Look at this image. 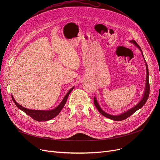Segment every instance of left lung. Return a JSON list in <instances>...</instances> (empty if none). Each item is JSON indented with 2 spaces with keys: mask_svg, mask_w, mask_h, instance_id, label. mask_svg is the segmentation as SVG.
<instances>
[{
  "mask_svg": "<svg viewBox=\"0 0 160 160\" xmlns=\"http://www.w3.org/2000/svg\"><path fill=\"white\" fill-rule=\"evenodd\" d=\"M130 42H131V43H132L133 44L135 45L138 48H139V49L141 50V52L142 53V56H143V54H142V52L141 49L140 48V47L138 45V44L136 43V41L135 40H131ZM144 58V56H143ZM145 59V58H144ZM145 62L146 63V61L145 60ZM146 69H147V78H146V86H145V91H144V93H143V97H142V99L140 100V102L137 104L134 107H133L132 108L130 109V110L126 111L125 112L120 114V115H110V114H108L107 113H106L105 112H104L101 108L100 107L97 100V98L96 97H94V104L96 106V108H97V110H98V112L101 113L103 116L107 117V118H109L110 119L112 120H113V121H122L124 119H127L128 117H129L130 115H132L133 113H135L137 110H138L139 109L141 108L142 106H143L145 105V104L146 103L147 100L148 98V96H149V93H150V86H149V74H148V66H147V64L146 63Z\"/></svg>",
  "mask_w": 160,
  "mask_h": 160,
  "instance_id": "left-lung-1",
  "label": "left lung"
}]
</instances>
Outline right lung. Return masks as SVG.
<instances>
[{"label":"right lung","mask_w":160,"mask_h":160,"mask_svg":"<svg viewBox=\"0 0 160 160\" xmlns=\"http://www.w3.org/2000/svg\"><path fill=\"white\" fill-rule=\"evenodd\" d=\"M74 87H72L69 91L68 93L66 94V95L64 97L63 99L62 100V101L61 102V103L59 104L56 108H55L54 109L52 110H30V109L24 108L22 106H21L20 104H19L18 102L15 101V100L14 99V98L13 97V96L12 95V98L13 101L14 102V103L15 104V105L18 106V108H19L21 110H22V112H24L25 113L27 114L28 115L30 116L32 119H33L34 120L37 121H48L52 119L53 118H54L55 117H56L60 112H61V110L63 109V106H65L67 98L69 97V95L70 94L71 92L72 91V90L74 89Z\"/></svg>","instance_id":"add662e5"}]
</instances>
